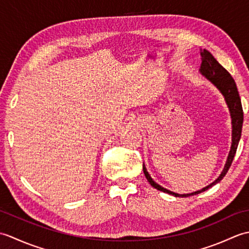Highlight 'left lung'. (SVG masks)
<instances>
[{"label":"left lung","mask_w":249,"mask_h":249,"mask_svg":"<svg viewBox=\"0 0 249 249\" xmlns=\"http://www.w3.org/2000/svg\"><path fill=\"white\" fill-rule=\"evenodd\" d=\"M200 54H201V67L199 70L200 75L202 76L204 79H206L209 82L212 83L213 86L218 89L220 94L224 96L225 102L227 104V107H228V109H229L230 116H231V125H232V142H231V147H230L228 158H227L226 165L224 167V170L221 171L220 176L216 178L213 183L208 185V186H205L202 189L197 190V192H194V193H190V194L179 195L177 193H173V192H171V190H169L167 188H163L162 186H160V184H157L154 179L151 178L149 172H147V170H146L145 166L143 165L144 176L152 186L158 190H160V192L172 195V196H174V197H189V196L198 195L200 193L205 192V190H208L212 186H214L215 184L219 183L229 170L232 160H233L234 155L236 153L237 145H239L241 135H242L243 108H242L241 98L239 95V91H237L235 81L233 80V78L231 77L230 73L227 71L217 61H216L215 57L211 54L208 50H205V49L200 50Z\"/></svg>","instance_id":"left-lung-1"}]
</instances>
